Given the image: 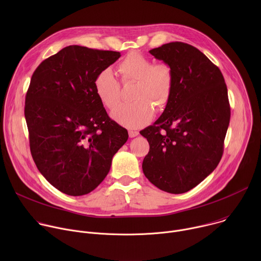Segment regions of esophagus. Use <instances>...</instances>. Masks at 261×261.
Returning a JSON list of instances; mask_svg holds the SVG:
<instances>
[{
    "instance_id": "obj_1",
    "label": "esophagus",
    "mask_w": 261,
    "mask_h": 261,
    "mask_svg": "<svg viewBox=\"0 0 261 261\" xmlns=\"http://www.w3.org/2000/svg\"><path fill=\"white\" fill-rule=\"evenodd\" d=\"M138 134H139L138 131H135V130H130V131H129V137H130V138H133V137L137 136Z\"/></svg>"
}]
</instances>
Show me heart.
Here are the masks:
<instances>
[{"label": "heart", "instance_id": "obj_1", "mask_svg": "<svg viewBox=\"0 0 261 261\" xmlns=\"http://www.w3.org/2000/svg\"><path fill=\"white\" fill-rule=\"evenodd\" d=\"M122 82L135 83L130 99L111 111V118L118 124L136 129L146 125L153 118L154 111L159 113L168 104L173 90V70L167 63H157L139 53L128 54L117 66ZM95 93L108 109L120 101V84L113 72L105 69L98 73L94 82Z\"/></svg>", "mask_w": 261, "mask_h": 261}]
</instances>
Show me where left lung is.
Here are the masks:
<instances>
[{"mask_svg":"<svg viewBox=\"0 0 261 261\" xmlns=\"http://www.w3.org/2000/svg\"><path fill=\"white\" fill-rule=\"evenodd\" d=\"M150 54L170 65L174 83L161 117L140 131L150 143L142 170L160 190L180 194L222 158L230 120L227 87L220 69L190 44L170 42Z\"/></svg>","mask_w":261,"mask_h":261,"instance_id":"8db88e82","label":"left lung"}]
</instances>
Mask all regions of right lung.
Here are the masks:
<instances>
[{"instance_id": "obj_1", "label": "right lung", "mask_w": 261, "mask_h": 261, "mask_svg": "<svg viewBox=\"0 0 261 261\" xmlns=\"http://www.w3.org/2000/svg\"><path fill=\"white\" fill-rule=\"evenodd\" d=\"M121 54L70 45L33 73L24 117L30 148L40 173L61 192L82 196L96 189L128 132L111 120L98 99V73Z\"/></svg>"}]
</instances>
